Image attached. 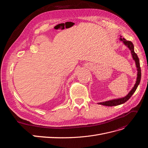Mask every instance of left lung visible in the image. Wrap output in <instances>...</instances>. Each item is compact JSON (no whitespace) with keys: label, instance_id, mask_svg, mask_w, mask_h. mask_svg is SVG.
<instances>
[{"label":"left lung","instance_id":"1","mask_svg":"<svg viewBox=\"0 0 148 148\" xmlns=\"http://www.w3.org/2000/svg\"><path fill=\"white\" fill-rule=\"evenodd\" d=\"M119 39L120 41H122L124 45L125 46H127L129 49V50L130 51L132 59L135 62V65H136V70H137V77H136V83H135V85H134V86L132 88V89L128 93V95L122 97H120V98H117V99H111L109 101H107L98 103L99 104H101L103 106H118V105L123 104V103H125V102H127L130 99V98L131 97V96L133 95V93L135 92L136 88H138L139 84H140V83L141 77V68H140V60H139L137 54L135 52V51H134L133 44L131 41H127V40H126L125 38H123L122 36H120Z\"/></svg>","mask_w":148,"mask_h":148}]
</instances>
